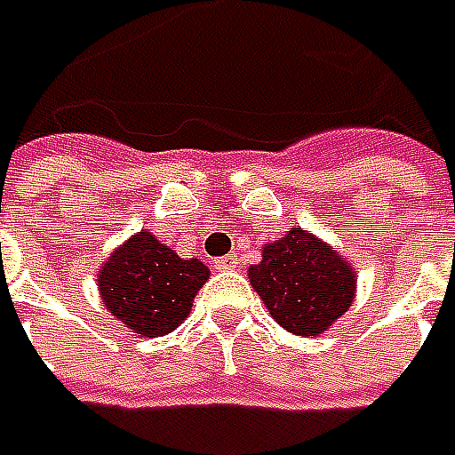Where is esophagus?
<instances>
[{
  "label": "esophagus",
  "instance_id": "esophagus-1",
  "mask_svg": "<svg viewBox=\"0 0 455 455\" xmlns=\"http://www.w3.org/2000/svg\"><path fill=\"white\" fill-rule=\"evenodd\" d=\"M235 255H225V258H220L218 263H215V266H218L220 271H233V268H235Z\"/></svg>",
  "mask_w": 455,
  "mask_h": 455
}]
</instances>
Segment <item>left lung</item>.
<instances>
[{"label": "left lung", "mask_w": 455, "mask_h": 455, "mask_svg": "<svg viewBox=\"0 0 455 455\" xmlns=\"http://www.w3.org/2000/svg\"><path fill=\"white\" fill-rule=\"evenodd\" d=\"M271 316L296 337H319L355 301L357 271L304 228H291L263 248V260L248 268Z\"/></svg>", "instance_id": "left-lung-1"}]
</instances>
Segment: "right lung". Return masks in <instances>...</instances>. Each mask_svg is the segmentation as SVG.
Segmentation results:
<instances>
[{
  "instance_id": "1",
  "label": "right lung",
  "mask_w": 455,
  "mask_h": 455,
  "mask_svg": "<svg viewBox=\"0 0 455 455\" xmlns=\"http://www.w3.org/2000/svg\"><path fill=\"white\" fill-rule=\"evenodd\" d=\"M207 278L210 268L202 260H184L144 230L103 263L98 291L106 308L139 337H164L189 316Z\"/></svg>"
}]
</instances>
